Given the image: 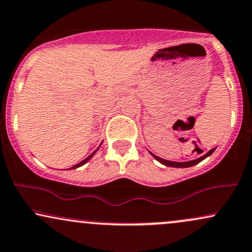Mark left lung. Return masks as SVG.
Masks as SVG:
<instances>
[{"label":"left lung","instance_id":"1","mask_svg":"<svg viewBox=\"0 0 252 252\" xmlns=\"http://www.w3.org/2000/svg\"><path fill=\"white\" fill-rule=\"evenodd\" d=\"M214 151H215V148H213V150H210L209 152H208L207 154H204L203 157L198 158V159H196V160L187 161V162H174V161H168V160H163V159H161V158L157 157V155H154L153 153H151V154L153 155L155 160H158V161H159V162H161L162 164H164V166H168V167H178V168H186V167H191V166H195V164H196V163L201 162V161L206 159L207 157H209V155H212Z\"/></svg>","mask_w":252,"mask_h":252}]
</instances>
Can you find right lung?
<instances>
[{
  "label": "right lung",
  "instance_id": "obj_1",
  "mask_svg": "<svg viewBox=\"0 0 252 252\" xmlns=\"http://www.w3.org/2000/svg\"><path fill=\"white\" fill-rule=\"evenodd\" d=\"M98 150H95L94 152H93V153L91 154V155H89V157L88 158H86V159H84L83 161H82V162H79V163H77V164H74V166L73 167H71V168L70 169H74V168H78V167H80V166H83V164L84 163H86V162H88V161L90 160V159H91V158L93 157V155H94V153H95V152H97Z\"/></svg>",
  "mask_w": 252,
  "mask_h": 252
}]
</instances>
